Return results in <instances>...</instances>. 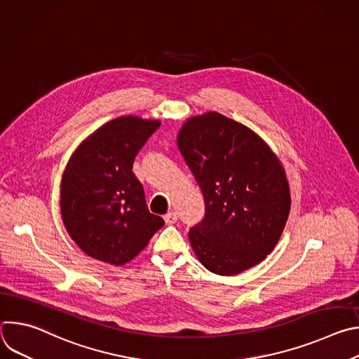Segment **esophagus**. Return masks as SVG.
<instances>
[{
	"label": "esophagus",
	"mask_w": 359,
	"mask_h": 359,
	"mask_svg": "<svg viewBox=\"0 0 359 359\" xmlns=\"http://www.w3.org/2000/svg\"><path fill=\"white\" fill-rule=\"evenodd\" d=\"M165 223L168 224V226H170V224H175L176 222H177V215L175 213V212H170V213H168V215H165Z\"/></svg>",
	"instance_id": "obj_1"
}]
</instances>
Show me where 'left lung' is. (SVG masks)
Wrapping results in <instances>:
<instances>
[{
	"mask_svg": "<svg viewBox=\"0 0 359 359\" xmlns=\"http://www.w3.org/2000/svg\"><path fill=\"white\" fill-rule=\"evenodd\" d=\"M177 146L206 203L204 219L189 231L200 263L219 276L262 263L278 243L291 208L274 151L257 133L217 112L187 119Z\"/></svg>",
	"mask_w": 359,
	"mask_h": 359,
	"instance_id": "1",
	"label": "left lung"
}]
</instances>
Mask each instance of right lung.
Here are the masks:
<instances>
[{"instance_id": "obj_1", "label": "right lung", "mask_w": 359, "mask_h": 359, "mask_svg": "<svg viewBox=\"0 0 359 359\" xmlns=\"http://www.w3.org/2000/svg\"><path fill=\"white\" fill-rule=\"evenodd\" d=\"M159 126V121L116 118L71 156L61 182V215L71 238L89 257L123 266L165 224L149 212L143 186L132 172L137 151Z\"/></svg>"}]
</instances>
